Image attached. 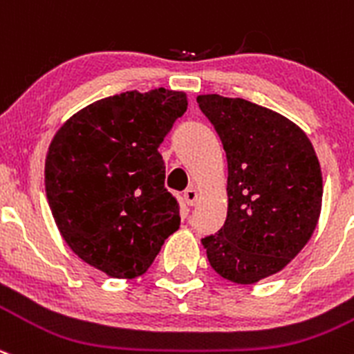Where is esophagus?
I'll return each mask as SVG.
<instances>
[{
  "label": "esophagus",
  "mask_w": 354,
  "mask_h": 354,
  "mask_svg": "<svg viewBox=\"0 0 354 354\" xmlns=\"http://www.w3.org/2000/svg\"><path fill=\"white\" fill-rule=\"evenodd\" d=\"M183 197H185V201H187L188 206H196L197 199H199V192H197L196 188H187L183 194Z\"/></svg>",
  "instance_id": "1"
}]
</instances>
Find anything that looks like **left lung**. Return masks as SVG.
Wrapping results in <instances>:
<instances>
[{
  "mask_svg": "<svg viewBox=\"0 0 354 354\" xmlns=\"http://www.w3.org/2000/svg\"><path fill=\"white\" fill-rule=\"evenodd\" d=\"M229 164L227 220L203 239L211 267L252 285L285 269L311 239L323 201L319 160L306 132L241 97L197 95Z\"/></svg>",
  "mask_w": 354,
  "mask_h": 354,
  "instance_id": "left-lung-1",
  "label": "left lung"
}]
</instances>
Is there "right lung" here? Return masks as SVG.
<instances>
[{
	"mask_svg": "<svg viewBox=\"0 0 354 354\" xmlns=\"http://www.w3.org/2000/svg\"><path fill=\"white\" fill-rule=\"evenodd\" d=\"M187 106L185 92H122L55 132L45 158L48 206L62 239L88 266L118 279L141 276L180 229L158 147Z\"/></svg>",
	"mask_w": 354,
	"mask_h": 354,
	"instance_id": "1",
	"label": "right lung"
}]
</instances>
